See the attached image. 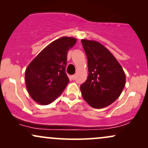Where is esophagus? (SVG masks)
<instances>
[{"instance_id": "obj_1", "label": "esophagus", "mask_w": 148, "mask_h": 148, "mask_svg": "<svg viewBox=\"0 0 148 148\" xmlns=\"http://www.w3.org/2000/svg\"><path fill=\"white\" fill-rule=\"evenodd\" d=\"M71 78H72V80H75L76 79V75H72L71 76Z\"/></svg>"}]
</instances>
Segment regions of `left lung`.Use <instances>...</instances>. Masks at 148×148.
<instances>
[{"label":"left lung","mask_w":148,"mask_h":148,"mask_svg":"<svg viewBox=\"0 0 148 148\" xmlns=\"http://www.w3.org/2000/svg\"><path fill=\"white\" fill-rule=\"evenodd\" d=\"M88 58V74L81 91L85 101L95 108L114 102L126 82L123 67L109 51L99 42L81 40Z\"/></svg>","instance_id":"obj_1"}]
</instances>
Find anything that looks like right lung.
Returning <instances> with one entry per match:
<instances>
[{
	"label": "right lung",
	"mask_w": 148,
	"mask_h": 148,
	"mask_svg": "<svg viewBox=\"0 0 148 148\" xmlns=\"http://www.w3.org/2000/svg\"><path fill=\"white\" fill-rule=\"evenodd\" d=\"M76 39L62 37L47 46L28 64L25 80L34 101L47 105L62 94L69 79L65 73L67 52Z\"/></svg>",
	"instance_id": "add662e5"
}]
</instances>
